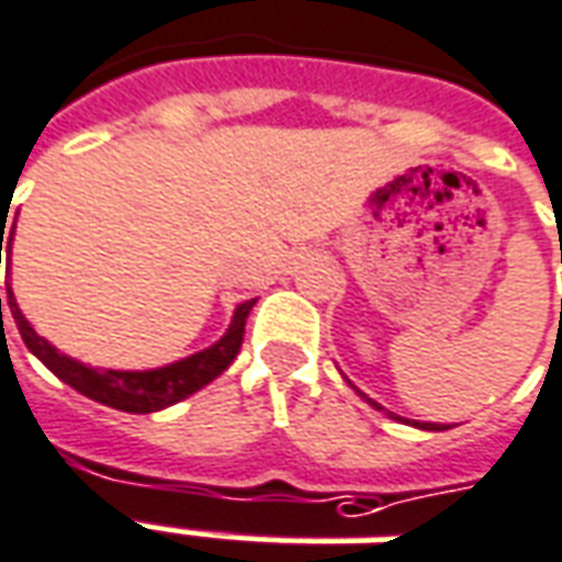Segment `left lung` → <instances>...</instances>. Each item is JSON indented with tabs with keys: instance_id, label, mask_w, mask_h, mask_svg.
Masks as SVG:
<instances>
[{
	"instance_id": "obj_1",
	"label": "left lung",
	"mask_w": 562,
	"mask_h": 562,
	"mask_svg": "<svg viewBox=\"0 0 562 562\" xmlns=\"http://www.w3.org/2000/svg\"><path fill=\"white\" fill-rule=\"evenodd\" d=\"M352 390H356V386H352ZM359 392V390H356ZM359 395H362V392H359ZM364 398V395H362ZM368 404H371V407H376V411H383V407H380V404L376 402H371V398H368ZM386 414H390L392 419H402V423H407V426H414V429H426V431H445L447 426H441V423H419V419H404V417H395V414H392V411H386Z\"/></svg>"
}]
</instances>
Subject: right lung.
I'll use <instances>...</instances> for the list:
<instances>
[{
	"label": "right lung",
	"mask_w": 562,
	"mask_h": 562,
	"mask_svg": "<svg viewBox=\"0 0 562 562\" xmlns=\"http://www.w3.org/2000/svg\"><path fill=\"white\" fill-rule=\"evenodd\" d=\"M2 222H8V218H2ZM11 240H14V227H8V237L5 227H2L0 255H5L8 273H11ZM5 289L8 310H11V316L18 322V328H21L23 344H26V349L33 352L35 359L45 364L50 374L60 376L63 383H69L81 395H88V398L105 404V407L127 411V414H155V411H164V407H170V404L194 395L206 383H213L215 376L227 371V364L237 359L243 344V331H246V319H249V310L255 307V297L237 304L225 335L218 337L213 347L200 349V352L188 356V359L164 364V368H148V371H115V368H90V364L78 362L72 356L60 352V349L54 347L50 340H45L42 335H35L30 319L18 307V297L11 292V280H5Z\"/></svg>",
	"instance_id": "add662e5"
}]
</instances>
